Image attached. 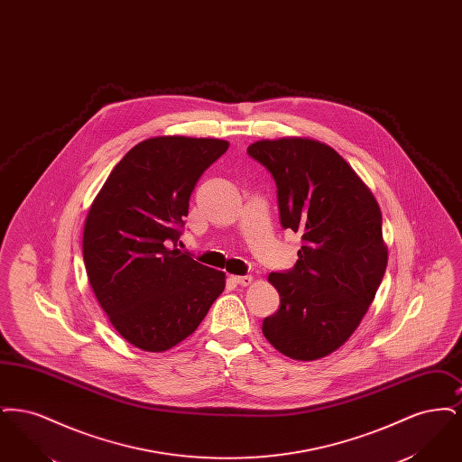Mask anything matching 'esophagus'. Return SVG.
Listing matches in <instances>:
<instances>
[{
  "instance_id": "obj_1",
  "label": "esophagus",
  "mask_w": 462,
  "mask_h": 462,
  "mask_svg": "<svg viewBox=\"0 0 462 462\" xmlns=\"http://www.w3.org/2000/svg\"><path fill=\"white\" fill-rule=\"evenodd\" d=\"M230 281H232V282H236V284H239V286H251L254 279H253L251 275H244V277H237V275H232V277H230Z\"/></svg>"
}]
</instances>
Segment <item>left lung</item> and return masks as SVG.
Returning <instances> with one entry per match:
<instances>
[{
	"instance_id": "obj_1",
	"label": "left lung",
	"mask_w": 462,
	"mask_h": 462,
	"mask_svg": "<svg viewBox=\"0 0 462 462\" xmlns=\"http://www.w3.org/2000/svg\"><path fill=\"white\" fill-rule=\"evenodd\" d=\"M247 154L273 176L281 223L303 241L291 272L268 275L281 307L264 319V337L289 358H324L350 339L383 281L388 247L379 204L324 142L263 138Z\"/></svg>"
}]
</instances>
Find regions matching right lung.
<instances>
[{
	"label": "right lung",
	"instance_id": "1",
	"mask_svg": "<svg viewBox=\"0 0 462 462\" xmlns=\"http://www.w3.org/2000/svg\"><path fill=\"white\" fill-rule=\"evenodd\" d=\"M226 149L218 138H147L116 164L89 206V286L112 328L143 352L189 337L225 289L223 272L168 244L180 237L199 178Z\"/></svg>",
	"mask_w": 462,
	"mask_h": 462
}]
</instances>
